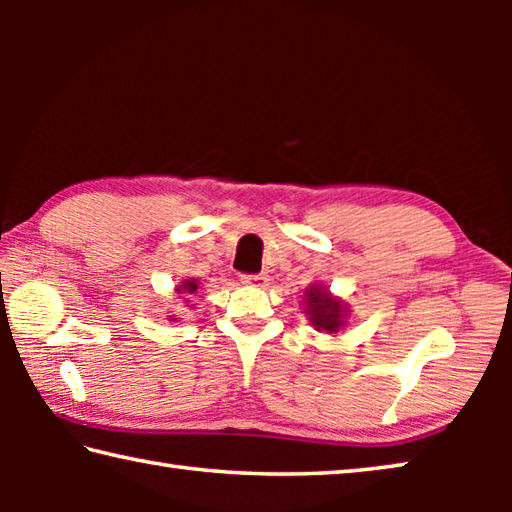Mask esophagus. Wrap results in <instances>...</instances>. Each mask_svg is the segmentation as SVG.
Instances as JSON below:
<instances>
[{
  "label": "esophagus",
  "instance_id": "34e87169",
  "mask_svg": "<svg viewBox=\"0 0 512 512\" xmlns=\"http://www.w3.org/2000/svg\"><path fill=\"white\" fill-rule=\"evenodd\" d=\"M244 284H250V287H266L268 284V275L266 273H255V275H244L241 277Z\"/></svg>",
  "mask_w": 512,
  "mask_h": 512
}]
</instances>
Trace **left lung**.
I'll return each instance as SVG.
<instances>
[{
  "instance_id": "obj_1",
  "label": "left lung",
  "mask_w": 512,
  "mask_h": 512,
  "mask_svg": "<svg viewBox=\"0 0 512 512\" xmlns=\"http://www.w3.org/2000/svg\"><path fill=\"white\" fill-rule=\"evenodd\" d=\"M305 311L309 316V323L314 325L318 332L336 334L339 329L348 323L350 309L341 298L329 293V289L320 287V284H311L305 291Z\"/></svg>"
}]
</instances>
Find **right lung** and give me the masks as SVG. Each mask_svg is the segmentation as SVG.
<instances>
[{"mask_svg":"<svg viewBox=\"0 0 512 512\" xmlns=\"http://www.w3.org/2000/svg\"><path fill=\"white\" fill-rule=\"evenodd\" d=\"M196 289H198V280L196 277H189V280H183L176 287V293H183V296H189V293H196ZM187 300V298H185ZM169 320H178L176 316H171Z\"/></svg>","mask_w":512,"mask_h":512,"instance_id":"1","label":"right lung"}]
</instances>
